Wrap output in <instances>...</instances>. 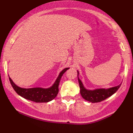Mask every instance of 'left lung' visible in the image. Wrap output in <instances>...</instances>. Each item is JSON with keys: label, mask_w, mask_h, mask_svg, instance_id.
<instances>
[{"label": "left lung", "mask_w": 133, "mask_h": 133, "mask_svg": "<svg viewBox=\"0 0 133 133\" xmlns=\"http://www.w3.org/2000/svg\"><path fill=\"white\" fill-rule=\"evenodd\" d=\"M79 72L77 71V77H78V81L79 87H80V93L81 95L85 100L91 102V103H99V102L105 100L106 99L108 98L114 94L119 88H120L121 85L112 87V88H99V89H96L93 90L88 89L84 86L83 84L81 79L79 78Z\"/></svg>", "instance_id": "left-lung-1"}]
</instances>
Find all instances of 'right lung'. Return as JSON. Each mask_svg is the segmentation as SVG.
<instances>
[{"label": "right lung", "mask_w": 133, "mask_h": 133, "mask_svg": "<svg viewBox=\"0 0 133 133\" xmlns=\"http://www.w3.org/2000/svg\"><path fill=\"white\" fill-rule=\"evenodd\" d=\"M69 68L64 69L59 73L57 78L55 81L52 86L48 88H22L17 86L16 84L13 82L11 78L9 77L10 84L15 90V91L24 99L36 102V103H47L54 99L57 95L59 92V84L60 82L63 74Z\"/></svg>", "instance_id": "obj_1"}]
</instances>
